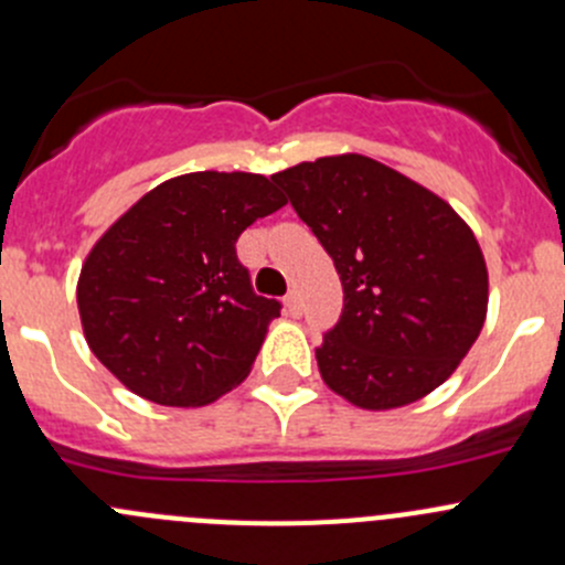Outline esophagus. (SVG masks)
<instances>
[{"label": "esophagus", "instance_id": "34e87169", "mask_svg": "<svg viewBox=\"0 0 565 565\" xmlns=\"http://www.w3.org/2000/svg\"><path fill=\"white\" fill-rule=\"evenodd\" d=\"M284 306H287V311L292 317H300L303 315V303H300V295L298 292H289L287 298H284Z\"/></svg>", "mask_w": 565, "mask_h": 565}]
</instances>
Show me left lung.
I'll return each mask as SVG.
<instances>
[{"label":"left lung","mask_w":565,"mask_h":565,"mask_svg":"<svg viewBox=\"0 0 565 565\" xmlns=\"http://www.w3.org/2000/svg\"><path fill=\"white\" fill-rule=\"evenodd\" d=\"M333 259L339 322L317 347L324 385L363 409L446 383L487 319L481 246L457 210L374 158L330 156L270 177Z\"/></svg>","instance_id":"8db88e82"}]
</instances>
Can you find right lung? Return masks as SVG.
<instances>
[{
    "mask_svg": "<svg viewBox=\"0 0 565 565\" xmlns=\"http://www.w3.org/2000/svg\"><path fill=\"white\" fill-rule=\"evenodd\" d=\"M287 196L250 172L152 188L108 226L78 276L89 350L141 398L202 407L248 377L281 303L262 298L235 243Z\"/></svg>",
    "mask_w": 565,
    "mask_h": 565,
    "instance_id": "add662e5",
    "label": "right lung"
}]
</instances>
